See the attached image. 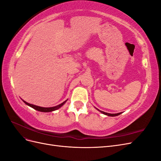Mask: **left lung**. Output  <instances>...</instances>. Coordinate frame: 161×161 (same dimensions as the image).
Segmentation results:
<instances>
[{"instance_id":"obj_1","label":"left lung","mask_w":161,"mask_h":161,"mask_svg":"<svg viewBox=\"0 0 161 161\" xmlns=\"http://www.w3.org/2000/svg\"><path fill=\"white\" fill-rule=\"evenodd\" d=\"M97 110H98L99 111H100L101 113H102V114H103L104 115H108V116H111V117H114V116H117V115H120L121 114V113H118V114H109V113H106V112H104V111H100L99 109H98L97 108H96Z\"/></svg>"}]
</instances>
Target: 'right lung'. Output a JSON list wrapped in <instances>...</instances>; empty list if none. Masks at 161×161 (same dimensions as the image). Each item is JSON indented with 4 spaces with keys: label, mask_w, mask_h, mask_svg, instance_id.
Wrapping results in <instances>:
<instances>
[{
    "label": "right lung",
    "mask_w": 161,
    "mask_h": 161,
    "mask_svg": "<svg viewBox=\"0 0 161 161\" xmlns=\"http://www.w3.org/2000/svg\"><path fill=\"white\" fill-rule=\"evenodd\" d=\"M68 101V99H66L65 101L63 102V103H60V105H58L56 106H54V107H51V108H43V107H40V106H37V105H35L33 104H31V103H27V102L23 101L25 103L26 105H27L28 106L31 107V108H33L34 109H36L37 111H41V112H52V111H53L55 110H57L58 109H60L61 107H62L63 105H64L66 102Z\"/></svg>",
    "instance_id": "right-lung-1"
}]
</instances>
